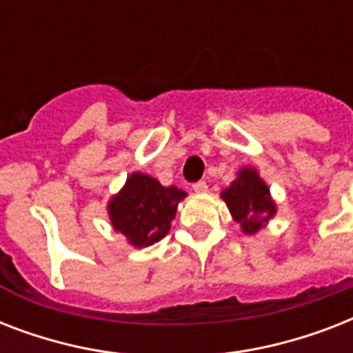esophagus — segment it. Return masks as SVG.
Here are the masks:
<instances>
[{
  "mask_svg": "<svg viewBox=\"0 0 353 353\" xmlns=\"http://www.w3.org/2000/svg\"><path fill=\"white\" fill-rule=\"evenodd\" d=\"M194 192L196 194H205L207 190H209V187H207V183L205 181H198V183H194Z\"/></svg>",
  "mask_w": 353,
  "mask_h": 353,
  "instance_id": "esophagus-1",
  "label": "esophagus"
}]
</instances>
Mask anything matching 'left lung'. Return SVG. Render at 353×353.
<instances>
[{"label": "left lung", "mask_w": 353, "mask_h": 353, "mask_svg": "<svg viewBox=\"0 0 353 353\" xmlns=\"http://www.w3.org/2000/svg\"><path fill=\"white\" fill-rule=\"evenodd\" d=\"M220 196L243 234H256L276 214V201L254 166H241Z\"/></svg>", "instance_id": "obj_1"}]
</instances>
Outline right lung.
Masks as SVG:
<instances>
[{
  "instance_id": "1",
  "label": "right lung",
  "mask_w": 353,
  "mask_h": 353,
  "mask_svg": "<svg viewBox=\"0 0 353 353\" xmlns=\"http://www.w3.org/2000/svg\"><path fill=\"white\" fill-rule=\"evenodd\" d=\"M187 198L185 190L163 187L155 177L132 172L124 187L108 201L113 231L122 234L135 249L154 245L170 231L177 205Z\"/></svg>"
}]
</instances>
